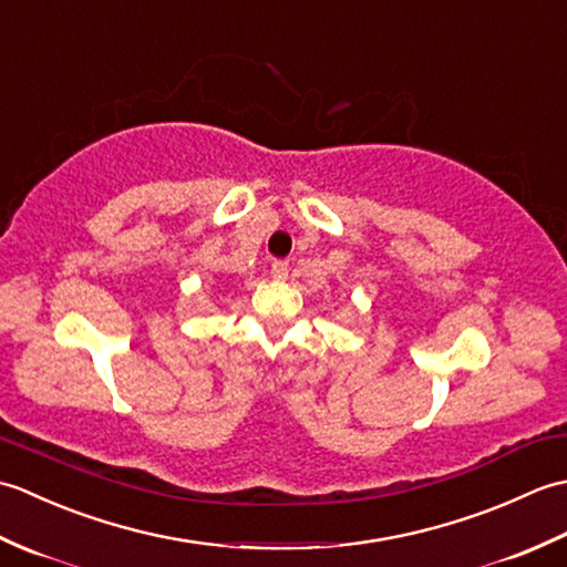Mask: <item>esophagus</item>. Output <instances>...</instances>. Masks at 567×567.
I'll return each mask as SVG.
<instances>
[{"label": "esophagus", "instance_id": "obj_1", "mask_svg": "<svg viewBox=\"0 0 567 567\" xmlns=\"http://www.w3.org/2000/svg\"><path fill=\"white\" fill-rule=\"evenodd\" d=\"M270 272H272V277H277V280H285L287 272H290V262H287V260H272Z\"/></svg>", "mask_w": 567, "mask_h": 567}]
</instances>
